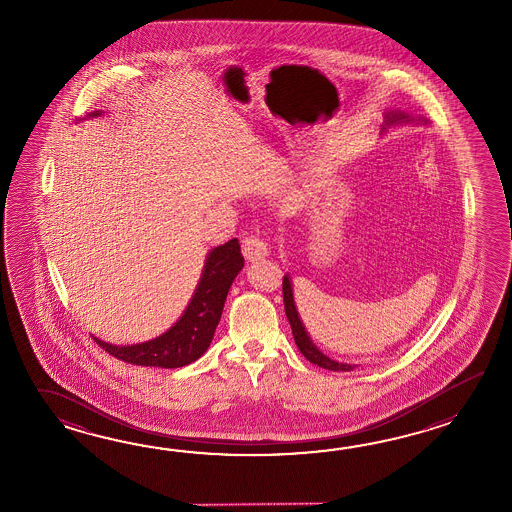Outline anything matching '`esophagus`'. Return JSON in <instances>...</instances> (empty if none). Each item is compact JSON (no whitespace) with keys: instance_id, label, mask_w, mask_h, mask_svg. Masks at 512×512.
<instances>
[{"instance_id":"esophagus-1","label":"esophagus","mask_w":512,"mask_h":512,"mask_svg":"<svg viewBox=\"0 0 512 512\" xmlns=\"http://www.w3.org/2000/svg\"><path fill=\"white\" fill-rule=\"evenodd\" d=\"M241 251L249 261L261 260L269 254L267 243L261 240L260 236H247L245 240L241 241Z\"/></svg>"}]
</instances>
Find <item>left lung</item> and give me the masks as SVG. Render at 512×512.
Returning <instances> with one entry per match:
<instances>
[{
    "mask_svg": "<svg viewBox=\"0 0 512 512\" xmlns=\"http://www.w3.org/2000/svg\"><path fill=\"white\" fill-rule=\"evenodd\" d=\"M399 120H408V115L399 113V111H390V113L386 115V126H392V124L399 122ZM283 305H285L287 320H289L291 329H293L294 342H296V346H298L300 353L304 355L305 359L309 360V362H313L316 366H320V368H324V370L351 371L355 368V366H351V364H342V362H337V360L329 359V357H326V355L313 344V340L307 335L304 324H302V320H300V316H298V311H296L293 287H291L289 276H283Z\"/></svg>",
    "mask_w": 512,
    "mask_h": 512,
    "instance_id": "left-lung-1",
    "label": "left lung"
}]
</instances>
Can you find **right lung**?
<instances>
[{
	"label": "right lung",
	"mask_w": 512,
	"mask_h": 512,
	"mask_svg": "<svg viewBox=\"0 0 512 512\" xmlns=\"http://www.w3.org/2000/svg\"><path fill=\"white\" fill-rule=\"evenodd\" d=\"M241 269L243 256L240 243L234 238L208 254L196 293L183 316L164 335L135 346H111L98 338L95 342L111 357L133 366L183 368L199 359L210 346L230 285Z\"/></svg>",
	"instance_id": "1"
}]
</instances>
